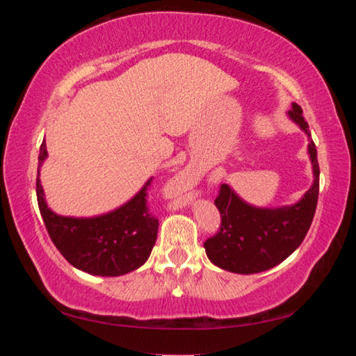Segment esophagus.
Returning <instances> with one entry per match:
<instances>
[{"label": "esophagus", "instance_id": "obj_1", "mask_svg": "<svg viewBox=\"0 0 356 356\" xmlns=\"http://www.w3.org/2000/svg\"><path fill=\"white\" fill-rule=\"evenodd\" d=\"M197 179H200V174H197L195 170H191V168H188V170H185L182 174H180L179 180H182L180 184L193 186V184L197 182Z\"/></svg>", "mask_w": 356, "mask_h": 356}]
</instances>
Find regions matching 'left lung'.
I'll list each match as a JSON object with an SVG mask.
<instances>
[{
	"label": "left lung",
	"mask_w": 356,
	"mask_h": 356,
	"mask_svg": "<svg viewBox=\"0 0 356 356\" xmlns=\"http://www.w3.org/2000/svg\"><path fill=\"white\" fill-rule=\"evenodd\" d=\"M289 119L308 136L312 185L291 206L256 207L243 201L232 186L222 184L215 206L221 213L218 234L204 243L209 261L238 275L261 273L281 264L303 242L314 218L318 197V163L309 125L297 104L287 111Z\"/></svg>",
	"instance_id": "8db88e82"
}]
</instances>
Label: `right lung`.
<instances>
[{
	"instance_id": "1",
	"label": "right lung",
	"mask_w": 356,
	"mask_h": 356,
	"mask_svg": "<svg viewBox=\"0 0 356 356\" xmlns=\"http://www.w3.org/2000/svg\"><path fill=\"white\" fill-rule=\"evenodd\" d=\"M45 140L38 166V204L51 242L75 268L95 276H120L140 268L152 251L159 220L146 206L147 179L140 191L111 212L95 216H64L48 207L39 174L47 160Z\"/></svg>"
}]
</instances>
